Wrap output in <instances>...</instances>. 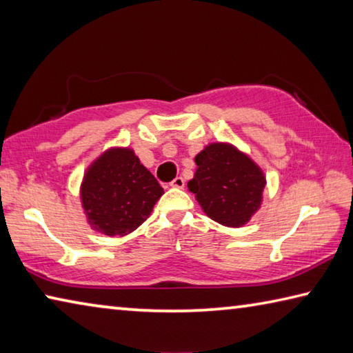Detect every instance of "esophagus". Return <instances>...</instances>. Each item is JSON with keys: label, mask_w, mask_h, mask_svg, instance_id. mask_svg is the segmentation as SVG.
<instances>
[{"label": "esophagus", "mask_w": 353, "mask_h": 353, "mask_svg": "<svg viewBox=\"0 0 353 353\" xmlns=\"http://www.w3.org/2000/svg\"><path fill=\"white\" fill-rule=\"evenodd\" d=\"M183 185H185V181H183V177H176V179H172V181L170 182V187H172V188H183Z\"/></svg>", "instance_id": "1"}]
</instances>
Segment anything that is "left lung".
Here are the masks:
<instances>
[{
    "instance_id": "1",
    "label": "left lung",
    "mask_w": 353,
    "mask_h": 353,
    "mask_svg": "<svg viewBox=\"0 0 353 353\" xmlns=\"http://www.w3.org/2000/svg\"><path fill=\"white\" fill-rule=\"evenodd\" d=\"M198 170L188 182L208 216L227 227H240L259 210L266 179L261 170L234 146L212 143L194 159Z\"/></svg>"
}]
</instances>
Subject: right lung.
Returning a JSON list of instances; mask_svg holds the SVG:
<instances>
[{
	"label": "right lung",
	"mask_w": 353,
	"mask_h": 353,
	"mask_svg": "<svg viewBox=\"0 0 353 353\" xmlns=\"http://www.w3.org/2000/svg\"><path fill=\"white\" fill-rule=\"evenodd\" d=\"M163 188L132 149H109L93 162L81 187L88 224L109 236H124L141 225Z\"/></svg>",
	"instance_id": "add662e5"
}]
</instances>
